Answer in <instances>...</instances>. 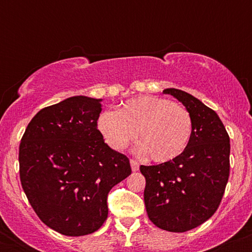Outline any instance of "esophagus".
Returning a JSON list of instances; mask_svg holds the SVG:
<instances>
[{
	"mask_svg": "<svg viewBox=\"0 0 252 252\" xmlns=\"http://www.w3.org/2000/svg\"><path fill=\"white\" fill-rule=\"evenodd\" d=\"M130 166H131L132 172H136V170H138V168H140V163L135 160H130Z\"/></svg>",
	"mask_w": 252,
	"mask_h": 252,
	"instance_id": "esophagus-1",
	"label": "esophagus"
}]
</instances>
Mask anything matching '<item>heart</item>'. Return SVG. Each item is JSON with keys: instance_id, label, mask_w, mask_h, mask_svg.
Instances as JSON below:
<instances>
[{"instance_id": "b5f03b06", "label": "heart", "mask_w": 252, "mask_h": 252, "mask_svg": "<svg viewBox=\"0 0 252 252\" xmlns=\"http://www.w3.org/2000/svg\"><path fill=\"white\" fill-rule=\"evenodd\" d=\"M189 110L166 98L142 96L126 102L117 112L105 111L98 129L111 148L123 150L140 135L136 152L158 163L180 156L192 136Z\"/></svg>"}]
</instances>
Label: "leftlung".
<instances>
[{"instance_id":"8db88e82","label":"left lung","mask_w":252,"mask_h":252,"mask_svg":"<svg viewBox=\"0 0 252 252\" xmlns=\"http://www.w3.org/2000/svg\"><path fill=\"white\" fill-rule=\"evenodd\" d=\"M189 110L192 136L180 156L156 166H141L149 219L170 232L192 230L218 209L230 174V137L216 111L187 92L166 89Z\"/></svg>"}]
</instances>
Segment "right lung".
Returning a JSON list of instances; mask_svg holds the SVG:
<instances>
[{"label": "right lung", "instance_id": "add662e5", "mask_svg": "<svg viewBox=\"0 0 252 252\" xmlns=\"http://www.w3.org/2000/svg\"><path fill=\"white\" fill-rule=\"evenodd\" d=\"M102 100L74 96L40 110L20 143L22 189L39 218L62 235L97 231L108 218L110 189L131 173L129 158L97 129Z\"/></svg>", "mask_w": 252, "mask_h": 252}]
</instances>
